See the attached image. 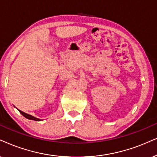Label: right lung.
Instances as JSON below:
<instances>
[{
    "label": "right lung",
    "instance_id": "1",
    "mask_svg": "<svg viewBox=\"0 0 157 157\" xmlns=\"http://www.w3.org/2000/svg\"><path fill=\"white\" fill-rule=\"evenodd\" d=\"M19 112H20L21 114H22L24 117H25L29 119V120H35V121H40V119H37L36 117H35L32 116V115H29L28 114H26V113L21 112V110H19Z\"/></svg>",
    "mask_w": 157,
    "mask_h": 157
}]
</instances>
